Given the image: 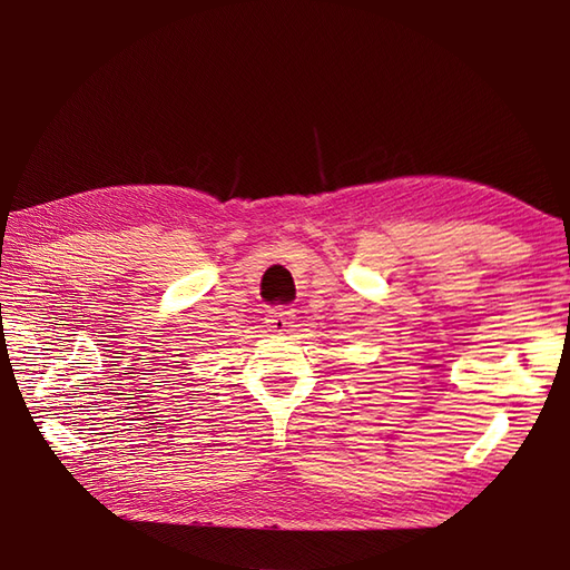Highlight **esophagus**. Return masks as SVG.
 Here are the masks:
<instances>
[{
	"mask_svg": "<svg viewBox=\"0 0 570 570\" xmlns=\"http://www.w3.org/2000/svg\"><path fill=\"white\" fill-rule=\"evenodd\" d=\"M294 320H296V311H294V307H286V305L272 307V311L265 317L269 332H274V334L291 332V327H294Z\"/></svg>",
	"mask_w": 570,
	"mask_h": 570,
	"instance_id": "34e87169",
	"label": "esophagus"
}]
</instances>
